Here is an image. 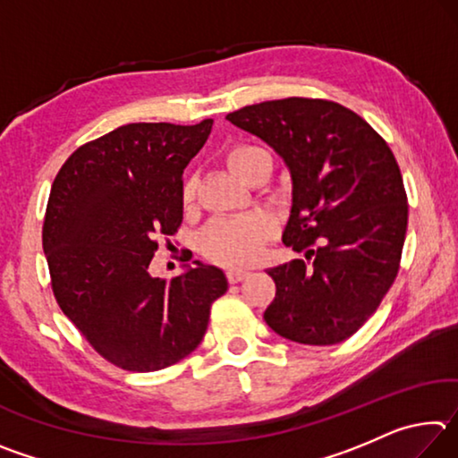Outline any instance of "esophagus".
I'll list each match as a JSON object with an SVG mask.
<instances>
[{"label":"esophagus","mask_w":458,"mask_h":458,"mask_svg":"<svg viewBox=\"0 0 458 458\" xmlns=\"http://www.w3.org/2000/svg\"><path fill=\"white\" fill-rule=\"evenodd\" d=\"M248 275H250V273H248V270H244V268H228V273H226L230 283L244 281V278H246Z\"/></svg>","instance_id":"esophagus-1"}]
</instances>
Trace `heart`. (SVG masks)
Returning a JSON list of instances; mask_svg holds the SVG:
<instances>
[{"label":"heart","instance_id":"b5f03b06","mask_svg":"<svg viewBox=\"0 0 458 458\" xmlns=\"http://www.w3.org/2000/svg\"><path fill=\"white\" fill-rule=\"evenodd\" d=\"M262 159H270L259 145L240 143L226 151V164L238 177L248 182ZM198 199V180L188 177L182 188V204L193 210ZM273 234V222L265 214L230 216L212 222L201 234V252L224 267H246L260 259L267 240Z\"/></svg>","mask_w":458,"mask_h":458}]
</instances>
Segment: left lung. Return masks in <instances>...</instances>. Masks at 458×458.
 Listing matches in <instances>:
<instances>
[{"instance_id":"left-lung-1","label":"left lung","mask_w":458,"mask_h":458,"mask_svg":"<svg viewBox=\"0 0 458 458\" xmlns=\"http://www.w3.org/2000/svg\"><path fill=\"white\" fill-rule=\"evenodd\" d=\"M281 155L293 206L284 246L303 252L268 268L265 321L284 339L333 345L366 323L398 275L408 204L396 157L360 114L291 97L226 114Z\"/></svg>"}]
</instances>
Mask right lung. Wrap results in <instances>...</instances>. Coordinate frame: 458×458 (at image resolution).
<instances>
[{
	"label": "right lung",
	"mask_w": 458,
	"mask_h": 458,
	"mask_svg": "<svg viewBox=\"0 0 458 458\" xmlns=\"http://www.w3.org/2000/svg\"><path fill=\"white\" fill-rule=\"evenodd\" d=\"M212 123L123 125L79 147L52 183L42 246L54 297L121 369L157 371L190 355L228 291L226 275L199 260L172 281L149 273L153 238L180 228L183 169Z\"/></svg>",
	"instance_id": "obj_1"
}]
</instances>
